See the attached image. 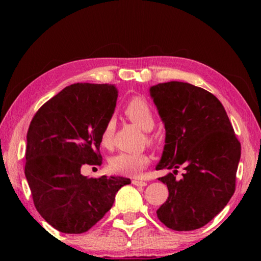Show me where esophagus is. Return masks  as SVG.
I'll use <instances>...</instances> for the list:
<instances>
[{"mask_svg": "<svg viewBox=\"0 0 261 261\" xmlns=\"http://www.w3.org/2000/svg\"><path fill=\"white\" fill-rule=\"evenodd\" d=\"M132 184L137 185V187H146L147 183L144 182V180H139V179H132Z\"/></svg>", "mask_w": 261, "mask_h": 261, "instance_id": "34e87169", "label": "esophagus"}]
</instances>
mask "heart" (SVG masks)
<instances>
[{
    "instance_id": "1",
    "label": "heart",
    "mask_w": 261,
    "mask_h": 261,
    "mask_svg": "<svg viewBox=\"0 0 261 261\" xmlns=\"http://www.w3.org/2000/svg\"><path fill=\"white\" fill-rule=\"evenodd\" d=\"M124 114L132 123H135L145 131H151L155 125L153 110L143 96L132 98L125 106ZM115 123L113 120H109L105 124L100 135V143L105 148L113 147ZM147 141L149 144H154L155 139L152 136L147 135ZM149 163H151V156L147 153H118L117 155L110 159L109 169L114 174L137 177L146 169Z\"/></svg>"
}]
</instances>
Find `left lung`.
<instances>
[{
	"instance_id": "8db88e82",
	"label": "left lung",
	"mask_w": 261,
	"mask_h": 261,
	"mask_svg": "<svg viewBox=\"0 0 261 261\" xmlns=\"http://www.w3.org/2000/svg\"><path fill=\"white\" fill-rule=\"evenodd\" d=\"M149 91L166 127L156 170H174L159 177L169 197L156 211L158 219L173 230L199 229L235 192L241 143L222 103L208 91L182 82L161 83ZM180 165L186 173L177 181Z\"/></svg>"
}]
</instances>
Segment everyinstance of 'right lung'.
<instances>
[{
  "label": "right lung",
  "instance_id": "1",
  "mask_svg": "<svg viewBox=\"0 0 261 261\" xmlns=\"http://www.w3.org/2000/svg\"><path fill=\"white\" fill-rule=\"evenodd\" d=\"M117 88L77 83L43 103L28 131L25 176L37 211L64 233L87 231L112 208L129 178H87L84 165L100 166V135L112 118Z\"/></svg>",
  "mask_w": 261,
  "mask_h": 261
}]
</instances>
